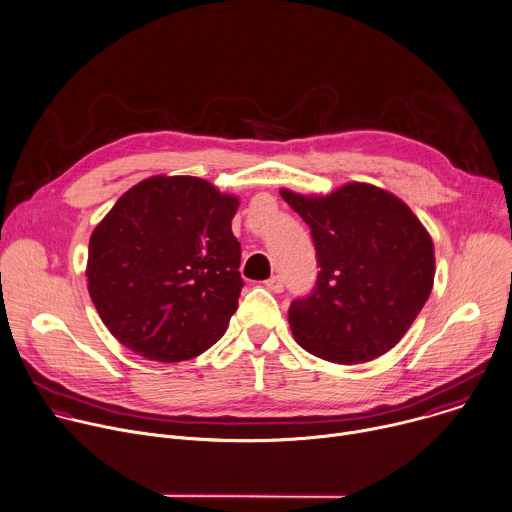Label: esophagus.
<instances>
[{
  "mask_svg": "<svg viewBox=\"0 0 512 512\" xmlns=\"http://www.w3.org/2000/svg\"><path fill=\"white\" fill-rule=\"evenodd\" d=\"M265 285H267L271 291H275V294H281V291H283V279H281L279 275H271V277L265 281Z\"/></svg>",
  "mask_w": 512,
  "mask_h": 512,
  "instance_id": "esophagus-1",
  "label": "esophagus"
}]
</instances>
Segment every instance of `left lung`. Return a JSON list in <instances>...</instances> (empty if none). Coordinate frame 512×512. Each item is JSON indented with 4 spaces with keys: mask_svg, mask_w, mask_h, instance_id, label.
<instances>
[{
    "mask_svg": "<svg viewBox=\"0 0 512 512\" xmlns=\"http://www.w3.org/2000/svg\"><path fill=\"white\" fill-rule=\"evenodd\" d=\"M279 194L312 229L320 267L312 294L289 306L296 342L336 364L389 352L433 287V241L419 218L395 194L364 182L326 196Z\"/></svg>",
    "mask_w": 512,
    "mask_h": 512,
    "instance_id": "1",
    "label": "left lung"
}]
</instances>
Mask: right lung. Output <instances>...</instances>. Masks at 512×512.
I'll return each instance as SVG.
<instances>
[{
    "instance_id": "add662e5",
    "label": "right lung",
    "mask_w": 512,
    "mask_h": 512,
    "mask_svg": "<svg viewBox=\"0 0 512 512\" xmlns=\"http://www.w3.org/2000/svg\"><path fill=\"white\" fill-rule=\"evenodd\" d=\"M237 208L202 178L160 174L105 214L89 241V294L123 346L180 362L223 338L243 287Z\"/></svg>"
}]
</instances>
